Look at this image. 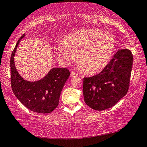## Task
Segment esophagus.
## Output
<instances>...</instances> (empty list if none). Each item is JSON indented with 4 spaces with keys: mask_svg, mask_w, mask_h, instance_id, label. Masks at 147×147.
I'll use <instances>...</instances> for the list:
<instances>
[{
    "mask_svg": "<svg viewBox=\"0 0 147 147\" xmlns=\"http://www.w3.org/2000/svg\"><path fill=\"white\" fill-rule=\"evenodd\" d=\"M71 75L72 77H77L78 76V74L76 73L75 72H74V71H71Z\"/></svg>",
    "mask_w": 147,
    "mask_h": 147,
    "instance_id": "34e87169",
    "label": "esophagus"
}]
</instances>
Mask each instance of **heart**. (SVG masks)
Here are the masks:
<instances>
[{
    "mask_svg": "<svg viewBox=\"0 0 147 147\" xmlns=\"http://www.w3.org/2000/svg\"><path fill=\"white\" fill-rule=\"evenodd\" d=\"M113 34L99 29L82 30L71 33L58 47V57L68 63L79 58L81 68L89 73L101 71L111 59L115 47Z\"/></svg>",
    "mask_w": 147,
    "mask_h": 147,
    "instance_id": "1",
    "label": "heart"
}]
</instances>
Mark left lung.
Wrapping results in <instances>:
<instances>
[{
    "instance_id": "obj_1",
    "label": "left lung",
    "mask_w": 147,
    "mask_h": 147,
    "mask_svg": "<svg viewBox=\"0 0 147 147\" xmlns=\"http://www.w3.org/2000/svg\"><path fill=\"white\" fill-rule=\"evenodd\" d=\"M132 64L131 52L120 49L98 74L84 77L83 94L87 105L97 111L115 106L128 91Z\"/></svg>"
}]
</instances>
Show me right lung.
<instances>
[{
    "label": "right lung",
    "mask_w": 147,
    "mask_h": 147,
    "mask_svg": "<svg viewBox=\"0 0 147 147\" xmlns=\"http://www.w3.org/2000/svg\"><path fill=\"white\" fill-rule=\"evenodd\" d=\"M23 34L17 41L10 58L11 86L18 100L34 112L49 113L59 104L61 92L70 76L67 68H53L43 79L37 82H28L19 75L14 63V56Z\"/></svg>",
    "instance_id": "add662e5"
}]
</instances>
